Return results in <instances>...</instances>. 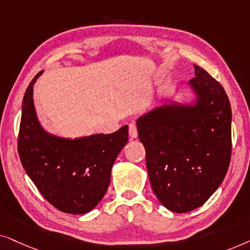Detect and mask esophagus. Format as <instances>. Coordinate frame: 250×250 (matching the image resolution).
Returning a JSON list of instances; mask_svg holds the SVG:
<instances>
[{"label": "esophagus", "instance_id": "esophagus-1", "mask_svg": "<svg viewBox=\"0 0 250 250\" xmlns=\"http://www.w3.org/2000/svg\"><path fill=\"white\" fill-rule=\"evenodd\" d=\"M137 135V127H136L135 123H130V125H129V136H130L131 138H136Z\"/></svg>", "mask_w": 250, "mask_h": 250}]
</instances>
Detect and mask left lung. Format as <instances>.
Instances as JSON below:
<instances>
[{"label": "left lung", "mask_w": 250, "mask_h": 250, "mask_svg": "<svg viewBox=\"0 0 250 250\" xmlns=\"http://www.w3.org/2000/svg\"><path fill=\"white\" fill-rule=\"evenodd\" d=\"M194 105L177 103L137 120L153 192L174 212L194 210L222 184L231 160V105L224 88L194 65Z\"/></svg>", "instance_id": "8db88e82"}]
</instances>
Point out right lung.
I'll return each instance as SVG.
<instances>
[{
  "instance_id": "1",
  "label": "right lung",
  "mask_w": 250,
  "mask_h": 250,
  "mask_svg": "<svg viewBox=\"0 0 250 250\" xmlns=\"http://www.w3.org/2000/svg\"><path fill=\"white\" fill-rule=\"evenodd\" d=\"M34 76L26 89L18 135L21 165L44 199L58 210L81 215L105 195L116 156L128 142V125L113 134L67 139L50 135L39 123Z\"/></svg>"
}]
</instances>
